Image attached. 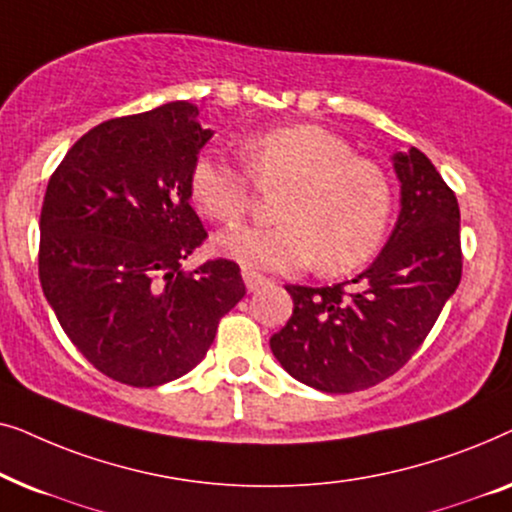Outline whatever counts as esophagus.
I'll list each match as a JSON object with an SVG mask.
<instances>
[{
    "mask_svg": "<svg viewBox=\"0 0 512 512\" xmlns=\"http://www.w3.org/2000/svg\"><path fill=\"white\" fill-rule=\"evenodd\" d=\"M242 279H244V284H247L249 291H256V289H261L263 284H268V279H265L263 275H258V272H254V270H249V268L242 270Z\"/></svg>",
    "mask_w": 512,
    "mask_h": 512,
    "instance_id": "34e87169",
    "label": "esophagus"
}]
</instances>
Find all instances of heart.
<instances>
[{"instance_id":"1","label":"heart","mask_w":512,"mask_h":512,"mask_svg":"<svg viewBox=\"0 0 512 512\" xmlns=\"http://www.w3.org/2000/svg\"><path fill=\"white\" fill-rule=\"evenodd\" d=\"M247 169L216 151H202L188 172V188L202 212L219 223H240L261 188H286L275 228H233L216 249L256 270L293 272L317 263L324 275H345L382 247L394 195L373 160L312 123L279 125L242 144Z\"/></svg>"}]
</instances>
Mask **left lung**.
<instances>
[{"label": "left lung", "mask_w": 512, "mask_h": 512, "mask_svg": "<svg viewBox=\"0 0 512 512\" xmlns=\"http://www.w3.org/2000/svg\"><path fill=\"white\" fill-rule=\"evenodd\" d=\"M391 160L401 214L380 256L352 282L286 286L293 314L270 338L286 373L326 394L375 387L401 370L461 279L457 195L415 146Z\"/></svg>", "instance_id": "left-lung-1"}]
</instances>
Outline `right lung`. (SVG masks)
I'll return each mask as SVG.
<instances>
[{
	"mask_svg": "<svg viewBox=\"0 0 512 512\" xmlns=\"http://www.w3.org/2000/svg\"><path fill=\"white\" fill-rule=\"evenodd\" d=\"M212 135L191 102L111 118L48 181L41 289L76 349L130 387H158L198 366L247 293L228 258L181 268L207 237L188 205V172Z\"/></svg>",
	"mask_w": 512,
	"mask_h": 512,
	"instance_id": "right-lung-1",
	"label": "right lung"
}]
</instances>
